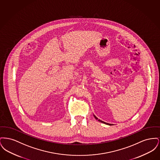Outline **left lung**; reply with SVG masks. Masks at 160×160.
Returning a JSON list of instances; mask_svg holds the SVG:
<instances>
[{"instance_id": "obj_1", "label": "left lung", "mask_w": 160, "mask_h": 160, "mask_svg": "<svg viewBox=\"0 0 160 160\" xmlns=\"http://www.w3.org/2000/svg\"><path fill=\"white\" fill-rule=\"evenodd\" d=\"M94 117H95V118L97 119V120H98L99 122H102V123H105V124H107V125H112V124H110V123H106V122H104V121H101V120H99L98 119L95 115H94Z\"/></svg>"}]
</instances>
